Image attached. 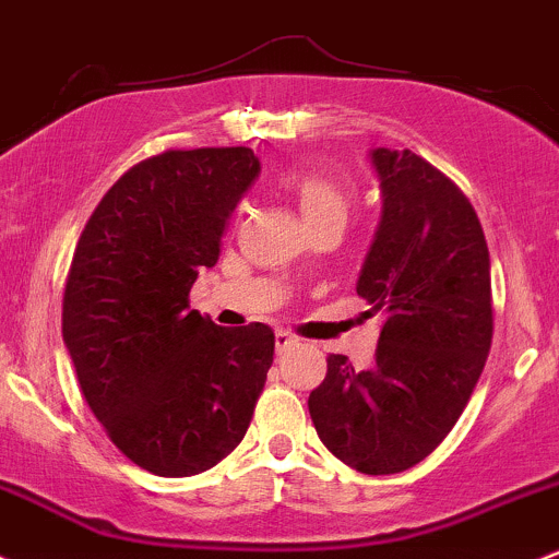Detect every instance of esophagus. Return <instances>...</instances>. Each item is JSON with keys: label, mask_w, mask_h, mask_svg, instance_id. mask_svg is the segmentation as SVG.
Wrapping results in <instances>:
<instances>
[{"label": "esophagus", "mask_w": 559, "mask_h": 559, "mask_svg": "<svg viewBox=\"0 0 559 559\" xmlns=\"http://www.w3.org/2000/svg\"><path fill=\"white\" fill-rule=\"evenodd\" d=\"M294 345H297V336H292L289 331L284 329L275 331V349H278V353H286V349H292Z\"/></svg>", "instance_id": "esophagus-1"}]
</instances>
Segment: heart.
<instances>
[{
    "mask_svg": "<svg viewBox=\"0 0 559 559\" xmlns=\"http://www.w3.org/2000/svg\"><path fill=\"white\" fill-rule=\"evenodd\" d=\"M281 186L294 195L310 230L323 223H347L353 195L331 177L321 171H292L281 180Z\"/></svg>",
    "mask_w": 559,
    "mask_h": 559,
    "instance_id": "1",
    "label": "heart"
}]
</instances>
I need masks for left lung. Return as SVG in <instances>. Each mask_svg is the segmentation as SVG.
<instances>
[{"label":"left lung","mask_w":559,"mask_h":559,"mask_svg":"<svg viewBox=\"0 0 559 559\" xmlns=\"http://www.w3.org/2000/svg\"><path fill=\"white\" fill-rule=\"evenodd\" d=\"M371 162L384 212L358 297L384 326L369 371L329 355L308 408L340 462L395 475L438 449L469 403L493 340V294L486 233L462 188L408 148H377Z\"/></svg>","instance_id":"left-lung-1"}]
</instances>
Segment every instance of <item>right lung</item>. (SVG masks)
I'll return each instance as SVG.
<instances>
[{
	"label": "right lung",
	"instance_id": "1",
	"mask_svg": "<svg viewBox=\"0 0 559 559\" xmlns=\"http://www.w3.org/2000/svg\"><path fill=\"white\" fill-rule=\"evenodd\" d=\"M257 171L243 145L145 158L103 195L73 251L63 340L79 388L110 443L153 475L223 462L265 388L270 326H217L188 299Z\"/></svg>",
	"mask_w": 559,
	"mask_h": 559
}]
</instances>
